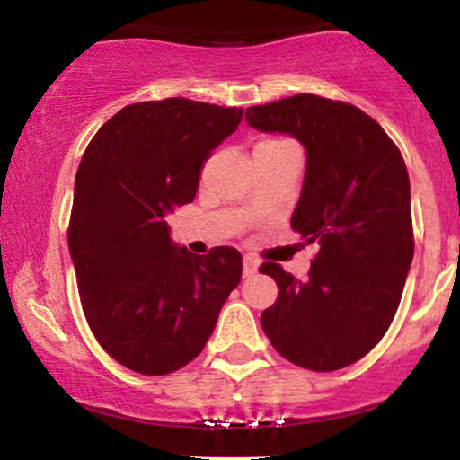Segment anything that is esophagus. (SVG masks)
<instances>
[{
	"mask_svg": "<svg viewBox=\"0 0 460 460\" xmlns=\"http://www.w3.org/2000/svg\"><path fill=\"white\" fill-rule=\"evenodd\" d=\"M257 268H260V261H257L252 255H244V277L255 274Z\"/></svg>",
	"mask_w": 460,
	"mask_h": 460,
	"instance_id": "obj_1",
	"label": "esophagus"
}]
</instances>
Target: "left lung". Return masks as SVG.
<instances>
[{
    "instance_id": "1",
    "label": "left lung",
    "mask_w": 460,
    "mask_h": 460,
    "mask_svg": "<svg viewBox=\"0 0 460 460\" xmlns=\"http://www.w3.org/2000/svg\"><path fill=\"white\" fill-rule=\"evenodd\" d=\"M246 120L305 146L307 171L292 229L320 244L305 281L279 263L260 268L279 285L277 300L261 314L263 332L300 367L350 366L387 332L413 261L402 155L372 116L315 94L252 105Z\"/></svg>"
}]
</instances>
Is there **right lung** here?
Masks as SVG:
<instances>
[{"label":"right lung","mask_w":460,"mask_h":460,"mask_svg":"<svg viewBox=\"0 0 460 460\" xmlns=\"http://www.w3.org/2000/svg\"><path fill=\"white\" fill-rule=\"evenodd\" d=\"M240 120L242 108L183 97L131 103L79 162L68 252L84 315L103 350L145 376L200 355L242 279L235 248L192 255L166 223L192 203L205 160Z\"/></svg>","instance_id":"1"}]
</instances>
